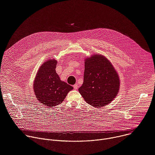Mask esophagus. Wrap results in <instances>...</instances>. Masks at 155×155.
<instances>
[{
    "label": "esophagus",
    "mask_w": 155,
    "mask_h": 155,
    "mask_svg": "<svg viewBox=\"0 0 155 155\" xmlns=\"http://www.w3.org/2000/svg\"><path fill=\"white\" fill-rule=\"evenodd\" d=\"M78 84H74V89L75 90H77L78 89Z\"/></svg>",
    "instance_id": "34e87169"
}]
</instances>
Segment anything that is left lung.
Segmentation results:
<instances>
[{
	"label": "left lung",
	"mask_w": 155,
	"mask_h": 155,
	"mask_svg": "<svg viewBox=\"0 0 155 155\" xmlns=\"http://www.w3.org/2000/svg\"><path fill=\"white\" fill-rule=\"evenodd\" d=\"M84 61L83 83L79 93L93 107L110 103L120 88V79L111 62L101 54H94Z\"/></svg>",
	"instance_id": "obj_1"
}]
</instances>
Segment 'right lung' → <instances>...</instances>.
<instances>
[{
	"label": "right lung",
	"instance_id": "1",
	"mask_svg": "<svg viewBox=\"0 0 155 155\" xmlns=\"http://www.w3.org/2000/svg\"><path fill=\"white\" fill-rule=\"evenodd\" d=\"M57 61L50 59L39 68L34 81V91L37 99L43 105L56 106L64 101L73 87L62 81L56 72Z\"/></svg>",
	"mask_w": 155,
	"mask_h": 155
}]
</instances>
